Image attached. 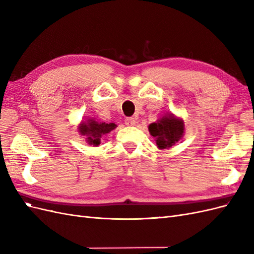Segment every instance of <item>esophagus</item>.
Here are the masks:
<instances>
[{
	"label": "esophagus",
	"mask_w": 254,
	"mask_h": 254,
	"mask_svg": "<svg viewBox=\"0 0 254 254\" xmlns=\"http://www.w3.org/2000/svg\"><path fill=\"white\" fill-rule=\"evenodd\" d=\"M125 124L127 126H134L135 125V119L134 118H127L125 120Z\"/></svg>",
	"instance_id": "obj_1"
}]
</instances>
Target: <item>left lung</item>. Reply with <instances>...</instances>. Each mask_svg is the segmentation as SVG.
<instances>
[{"label":"left lung","mask_w":254,"mask_h":254,"mask_svg":"<svg viewBox=\"0 0 254 254\" xmlns=\"http://www.w3.org/2000/svg\"><path fill=\"white\" fill-rule=\"evenodd\" d=\"M150 134L155 137L158 147L161 149L170 148L178 142L184 131L183 122L176 119L172 114L152 123L148 127Z\"/></svg>","instance_id":"1"}]
</instances>
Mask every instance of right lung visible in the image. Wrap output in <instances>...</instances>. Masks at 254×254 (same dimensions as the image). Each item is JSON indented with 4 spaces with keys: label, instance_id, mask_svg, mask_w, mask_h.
<instances>
[{
    "label": "right lung",
    "instance_id": "obj_1",
    "mask_svg": "<svg viewBox=\"0 0 254 254\" xmlns=\"http://www.w3.org/2000/svg\"><path fill=\"white\" fill-rule=\"evenodd\" d=\"M117 125L114 123L106 124V123H98L94 120H90L88 123H82L79 127V131L82 135H86L87 142L90 145H99L103 134L109 133Z\"/></svg>",
    "mask_w": 254,
    "mask_h": 254
}]
</instances>
